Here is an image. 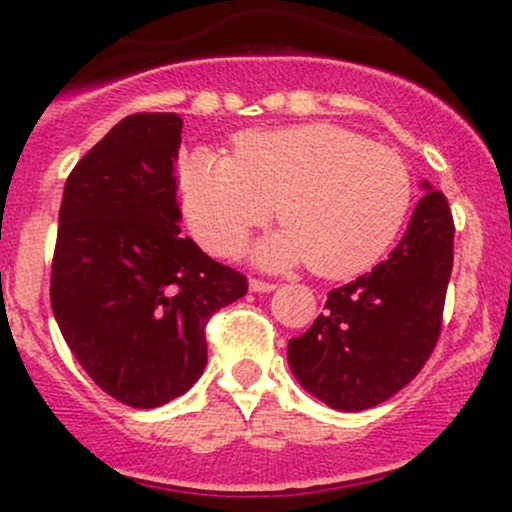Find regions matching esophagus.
<instances>
[{
    "mask_svg": "<svg viewBox=\"0 0 512 512\" xmlns=\"http://www.w3.org/2000/svg\"><path fill=\"white\" fill-rule=\"evenodd\" d=\"M276 284H272V281H262V279H250V291L255 293H269L274 291Z\"/></svg>",
    "mask_w": 512,
    "mask_h": 512,
    "instance_id": "1",
    "label": "esophagus"
}]
</instances>
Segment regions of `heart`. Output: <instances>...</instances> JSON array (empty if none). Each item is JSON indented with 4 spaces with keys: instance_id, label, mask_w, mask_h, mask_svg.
Returning <instances> with one entry per match:
<instances>
[{
    "instance_id": "obj_1",
    "label": "heart",
    "mask_w": 512,
    "mask_h": 512,
    "mask_svg": "<svg viewBox=\"0 0 512 512\" xmlns=\"http://www.w3.org/2000/svg\"><path fill=\"white\" fill-rule=\"evenodd\" d=\"M180 190L195 238L221 257L236 255L279 204L286 228L257 245V262H310L327 279L383 260L414 199L402 156L327 122L243 132L233 156L195 149L182 161Z\"/></svg>"
}]
</instances>
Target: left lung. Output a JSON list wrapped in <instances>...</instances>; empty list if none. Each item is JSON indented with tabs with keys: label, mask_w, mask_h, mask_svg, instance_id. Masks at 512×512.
Here are the masks:
<instances>
[{
	"label": "left lung",
	"mask_w": 512,
	"mask_h": 512,
	"mask_svg": "<svg viewBox=\"0 0 512 512\" xmlns=\"http://www.w3.org/2000/svg\"><path fill=\"white\" fill-rule=\"evenodd\" d=\"M402 240L385 262L327 293L325 313L289 342V366L327 407L363 411L397 395L436 349L455 223L443 192L421 182Z\"/></svg>",
	"instance_id": "8db88e82"
}]
</instances>
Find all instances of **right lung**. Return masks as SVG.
<instances>
[{
	"label": "right lung",
	"mask_w": 512,
	"mask_h": 512,
	"mask_svg": "<svg viewBox=\"0 0 512 512\" xmlns=\"http://www.w3.org/2000/svg\"><path fill=\"white\" fill-rule=\"evenodd\" d=\"M182 120L137 113L110 129L64 185L50 303L76 361L137 409L185 395L207 366L204 327L248 279L180 236Z\"/></svg>",
	"instance_id": "add662e5"
}]
</instances>
